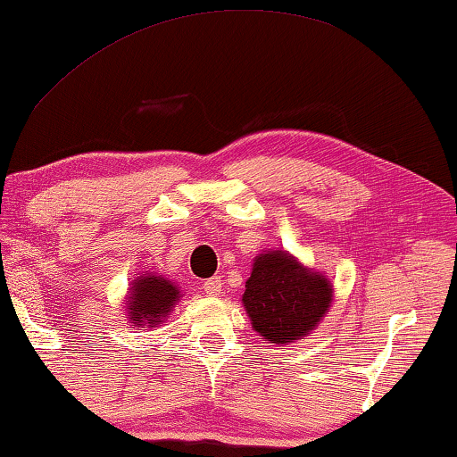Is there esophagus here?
I'll return each mask as SVG.
<instances>
[{"label":"esophagus","instance_id":"1","mask_svg":"<svg viewBox=\"0 0 457 457\" xmlns=\"http://www.w3.org/2000/svg\"><path fill=\"white\" fill-rule=\"evenodd\" d=\"M202 290H204V294H208V296H220L222 292V279L220 278H208L204 284H202Z\"/></svg>","mask_w":457,"mask_h":457}]
</instances>
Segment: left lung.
Returning a JSON list of instances; mask_svg holds the SVG:
<instances>
[{"label":"left lung","mask_w":457,"mask_h":457,"mask_svg":"<svg viewBox=\"0 0 457 457\" xmlns=\"http://www.w3.org/2000/svg\"><path fill=\"white\" fill-rule=\"evenodd\" d=\"M333 302V286L286 251L255 257L243 306L255 331L278 345L312 333Z\"/></svg>","instance_id":"obj_1"}]
</instances>
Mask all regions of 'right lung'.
Returning <instances> with one entry per match:
<instances>
[{
  "label": "right lung",
  "mask_w": 457,
  "mask_h": 457,
  "mask_svg": "<svg viewBox=\"0 0 457 457\" xmlns=\"http://www.w3.org/2000/svg\"><path fill=\"white\" fill-rule=\"evenodd\" d=\"M179 300V290L178 286L170 279L161 276H149V273H143V276L137 278L132 282L129 300V320L132 327H157L167 319L175 308V302Z\"/></svg>",
  "instance_id": "add662e5"
}]
</instances>
